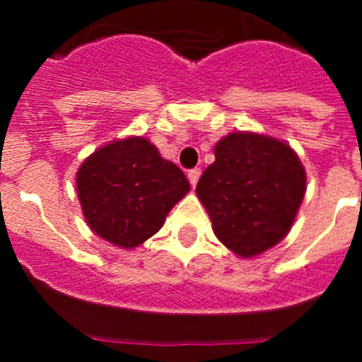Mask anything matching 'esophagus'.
<instances>
[{
  "instance_id": "obj_1",
  "label": "esophagus",
  "mask_w": 362,
  "mask_h": 362,
  "mask_svg": "<svg viewBox=\"0 0 362 362\" xmlns=\"http://www.w3.org/2000/svg\"><path fill=\"white\" fill-rule=\"evenodd\" d=\"M199 175H201V168H192V170H188V179H190L192 187H196L197 181H199Z\"/></svg>"
}]
</instances>
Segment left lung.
I'll use <instances>...</instances> for the list:
<instances>
[{"label": "left lung", "mask_w": 362, "mask_h": 362, "mask_svg": "<svg viewBox=\"0 0 362 362\" xmlns=\"http://www.w3.org/2000/svg\"><path fill=\"white\" fill-rule=\"evenodd\" d=\"M214 153L197 196L219 241L241 257H254L292 228L305 197V168L288 145L257 134H228Z\"/></svg>", "instance_id": "1"}]
</instances>
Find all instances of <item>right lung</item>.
<instances>
[{
	"label": "right lung",
	"instance_id": "1",
	"mask_svg": "<svg viewBox=\"0 0 362 362\" xmlns=\"http://www.w3.org/2000/svg\"><path fill=\"white\" fill-rule=\"evenodd\" d=\"M190 190L181 168L143 137L95 150L78 172L85 219L99 238L123 248L145 243Z\"/></svg>",
	"mask_w": 362,
	"mask_h": 362
}]
</instances>
